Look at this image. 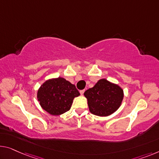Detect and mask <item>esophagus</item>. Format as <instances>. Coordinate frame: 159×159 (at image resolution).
Masks as SVG:
<instances>
[{
	"instance_id": "obj_1",
	"label": "esophagus",
	"mask_w": 159,
	"mask_h": 159,
	"mask_svg": "<svg viewBox=\"0 0 159 159\" xmlns=\"http://www.w3.org/2000/svg\"><path fill=\"white\" fill-rule=\"evenodd\" d=\"M84 92H85V90H80V93L81 94V95H83L84 93Z\"/></svg>"
}]
</instances>
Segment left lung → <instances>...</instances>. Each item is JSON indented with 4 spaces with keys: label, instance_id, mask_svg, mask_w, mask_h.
I'll list each match as a JSON object with an SVG mask.
<instances>
[{
    "label": "left lung",
    "instance_id": "1",
    "mask_svg": "<svg viewBox=\"0 0 159 159\" xmlns=\"http://www.w3.org/2000/svg\"><path fill=\"white\" fill-rule=\"evenodd\" d=\"M89 111L98 116H108L118 109L124 98V91L117 84L100 79L85 91Z\"/></svg>",
    "mask_w": 159,
    "mask_h": 159
}]
</instances>
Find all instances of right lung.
Listing matches in <instances>:
<instances>
[{
    "label": "right lung",
    "instance_id": "add662e5",
    "mask_svg": "<svg viewBox=\"0 0 159 159\" xmlns=\"http://www.w3.org/2000/svg\"><path fill=\"white\" fill-rule=\"evenodd\" d=\"M79 95L75 85L58 77L45 81L38 91L37 98L43 109L59 116L70 110L73 98Z\"/></svg>",
    "mask_w": 159,
    "mask_h": 159
}]
</instances>
